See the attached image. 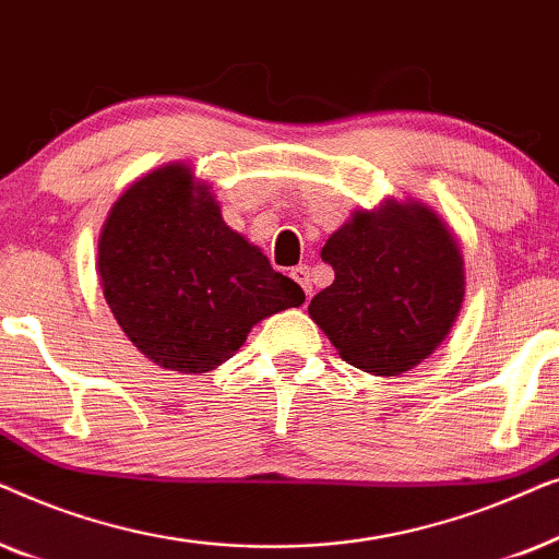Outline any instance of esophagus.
<instances>
[{
  "instance_id": "34e87169",
  "label": "esophagus",
  "mask_w": 559,
  "mask_h": 559,
  "mask_svg": "<svg viewBox=\"0 0 559 559\" xmlns=\"http://www.w3.org/2000/svg\"><path fill=\"white\" fill-rule=\"evenodd\" d=\"M289 277H293L297 285L302 287L305 295H312V280H310V266L305 264H297L293 266V272H289Z\"/></svg>"
}]
</instances>
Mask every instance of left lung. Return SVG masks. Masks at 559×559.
<instances>
[{"label": "left lung", "mask_w": 559, "mask_h": 559, "mask_svg": "<svg viewBox=\"0 0 559 559\" xmlns=\"http://www.w3.org/2000/svg\"><path fill=\"white\" fill-rule=\"evenodd\" d=\"M320 257L335 280L308 312L356 369L377 377L409 371L453 328L465 293L463 257L427 205L358 211Z\"/></svg>", "instance_id": "1"}]
</instances>
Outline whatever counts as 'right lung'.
I'll use <instances>...</instances> for the list:
<instances>
[{"mask_svg": "<svg viewBox=\"0 0 559 559\" xmlns=\"http://www.w3.org/2000/svg\"><path fill=\"white\" fill-rule=\"evenodd\" d=\"M98 274L127 338L180 373L216 369L251 325L305 302L297 282L224 224L186 165L159 167L114 203L98 239Z\"/></svg>", "mask_w": 559, "mask_h": 559, "instance_id": "right-lung-1", "label": "right lung"}]
</instances>
